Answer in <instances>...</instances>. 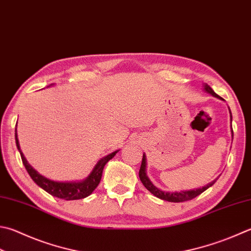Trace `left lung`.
I'll use <instances>...</instances> for the list:
<instances>
[{"label":"left lung","mask_w":251,"mask_h":251,"mask_svg":"<svg viewBox=\"0 0 251 251\" xmlns=\"http://www.w3.org/2000/svg\"><path fill=\"white\" fill-rule=\"evenodd\" d=\"M203 89H204L206 93L211 94L212 96H214V97L219 98V99H223V98H221L219 95H217L216 93H214L213 89H212L207 84L203 85ZM229 115H230V124H231L230 109H229ZM230 131H231V138H233V129H231ZM139 177L141 179L142 183L144 184V187L148 189V190L151 193H152V195L159 198V199L168 201V202H183V201L191 200V199H193V198H196L199 195H201L202 192H204L206 189H209L210 187L213 186L215 181L217 180V178H216V179H214L213 181L207 183L206 186L202 187V188H198V189H192V190H186V191H180V192L163 191V190H160V189H158L157 187H155L154 184L152 183V181L150 180L148 175H146V156H145V154H143V158H142V164H141V168H140V172H139Z\"/></svg>","instance_id":"1"}]
</instances>
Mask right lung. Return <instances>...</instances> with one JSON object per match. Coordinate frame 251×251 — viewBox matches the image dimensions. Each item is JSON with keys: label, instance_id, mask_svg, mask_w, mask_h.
I'll list each match as a JSON object with an SVG mask.
<instances>
[{"label": "right lung", "instance_id": "right-lung-1", "mask_svg": "<svg viewBox=\"0 0 251 251\" xmlns=\"http://www.w3.org/2000/svg\"><path fill=\"white\" fill-rule=\"evenodd\" d=\"M15 141H16L17 149L21 153V157H22L24 166H25L27 173L29 174V176L31 177L32 180H34L40 188L44 189L45 191L50 193L51 196L60 198V199H64V200H79V199H84V198L88 197L89 195H92L93 191L95 190L99 182H100V179L102 176V170H103V167H105V165L109 162L113 156L119 152V150L115 151V152H112L111 154L105 156V157H102L101 159H99L97 164L95 165V167L93 168L92 173L89 174L84 180L62 182V181H53L51 180V179L46 178L45 176H42V175L38 173L36 169L32 168L29 164H28L27 159L25 158V156H24L23 152L21 151L16 130H15Z\"/></svg>", "mask_w": 251, "mask_h": 251}]
</instances>
